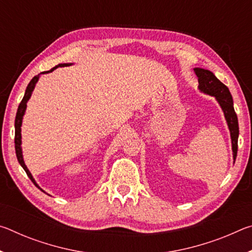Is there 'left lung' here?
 Listing matches in <instances>:
<instances>
[{"label": "left lung", "instance_id": "obj_1", "mask_svg": "<svg viewBox=\"0 0 252 252\" xmlns=\"http://www.w3.org/2000/svg\"><path fill=\"white\" fill-rule=\"evenodd\" d=\"M193 70L198 76L199 90L206 93V94L215 96L223 111L225 121H227L230 130V135H231L233 160L236 161L238 151L239 125L237 114L234 112L231 93H230L229 89L220 80L216 78V75L211 71L201 69V67H194Z\"/></svg>", "mask_w": 252, "mask_h": 252}]
</instances>
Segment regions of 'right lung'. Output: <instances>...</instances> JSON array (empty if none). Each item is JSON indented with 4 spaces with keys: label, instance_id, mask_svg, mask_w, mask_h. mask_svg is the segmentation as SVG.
Masks as SVG:
<instances>
[{
    "label": "right lung",
    "instance_id": "obj_1",
    "mask_svg": "<svg viewBox=\"0 0 252 252\" xmlns=\"http://www.w3.org/2000/svg\"><path fill=\"white\" fill-rule=\"evenodd\" d=\"M64 65H71V64H69V63H63V64H59V65H57V66H54L53 69H51L50 71L42 72V73L35 75L31 81H30V83L28 84V87H27V90H25L23 99H22V101H21V103H20L19 108H18V112H16V117H15V125H14V126H15V138H14V143H15V153H16V158H18L19 163H20L21 165H22V168L24 169V171L27 172L28 177H29L30 179H31V181L34 183V185H35V187L39 188V189H40L41 191H43V190H42L41 188H40L39 186H37V183H36L35 180H34V179H33L31 172L29 171L28 167H27V165H25V163H24L23 155H22V148H21V142H22V141H21V126H22L23 116H24V113H25V110H27V103H28V101L30 100V97H31V95H32V92H33V90H34V88H35L36 82H37V81H39L40 75H41V74H44V73H49V72H52L53 70L57 69V67H59V66H64Z\"/></svg>",
    "mask_w": 252,
    "mask_h": 252
}]
</instances>
